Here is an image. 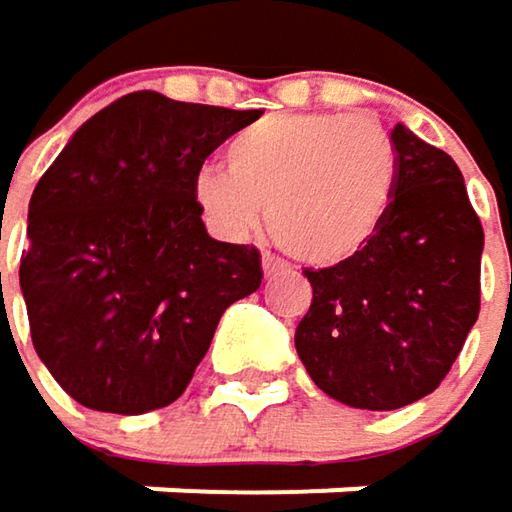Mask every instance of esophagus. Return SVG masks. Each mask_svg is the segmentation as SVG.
I'll list each match as a JSON object with an SVG mask.
<instances>
[{"label": "esophagus", "instance_id": "esophagus-1", "mask_svg": "<svg viewBox=\"0 0 512 512\" xmlns=\"http://www.w3.org/2000/svg\"><path fill=\"white\" fill-rule=\"evenodd\" d=\"M283 268H286L283 259H277L274 253H262V271H265V277H277Z\"/></svg>", "mask_w": 512, "mask_h": 512}]
</instances>
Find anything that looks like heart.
Listing matches in <instances>:
<instances>
[{
    "label": "heart",
    "instance_id": "b5f03b06",
    "mask_svg": "<svg viewBox=\"0 0 512 512\" xmlns=\"http://www.w3.org/2000/svg\"><path fill=\"white\" fill-rule=\"evenodd\" d=\"M393 181V145L376 122L292 113L232 136L226 169L196 172L193 202L229 241L253 235L268 205V229L280 247L313 265H337L376 235Z\"/></svg>",
    "mask_w": 512,
    "mask_h": 512
}]
</instances>
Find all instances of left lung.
<instances>
[{"label": "left lung", "mask_w": 512, "mask_h": 512, "mask_svg": "<svg viewBox=\"0 0 512 512\" xmlns=\"http://www.w3.org/2000/svg\"><path fill=\"white\" fill-rule=\"evenodd\" d=\"M396 181L382 226L361 253L307 268L313 304L295 349L331 399L393 411L432 393L480 313L483 226L456 160L390 130Z\"/></svg>", "instance_id": "8db88e82"}]
</instances>
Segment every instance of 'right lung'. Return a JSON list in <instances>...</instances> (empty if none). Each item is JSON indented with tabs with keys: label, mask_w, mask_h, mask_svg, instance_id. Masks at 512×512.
<instances>
[{
	"label": "right lung",
	"mask_w": 512,
	"mask_h": 512,
	"mask_svg": "<svg viewBox=\"0 0 512 512\" xmlns=\"http://www.w3.org/2000/svg\"><path fill=\"white\" fill-rule=\"evenodd\" d=\"M259 116L130 92L41 175L20 289L38 358L80 405L175 402L226 307L259 289V250L211 238L193 202L205 157Z\"/></svg>",
	"instance_id": "add662e5"
}]
</instances>
